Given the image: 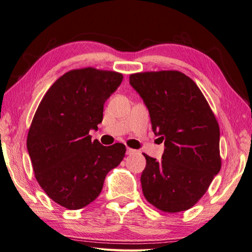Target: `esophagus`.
<instances>
[{"label":"esophagus","instance_id":"obj_1","mask_svg":"<svg viewBox=\"0 0 252 252\" xmlns=\"http://www.w3.org/2000/svg\"><path fill=\"white\" fill-rule=\"evenodd\" d=\"M135 152H136V150H134V149H131V148H127V149H126V154H127L128 156L134 155Z\"/></svg>","mask_w":252,"mask_h":252}]
</instances>
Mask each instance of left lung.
<instances>
[{"label":"left lung","mask_w":252,"mask_h":252,"mask_svg":"<svg viewBox=\"0 0 252 252\" xmlns=\"http://www.w3.org/2000/svg\"><path fill=\"white\" fill-rule=\"evenodd\" d=\"M129 84L143 98L152 130L165 145L161 161L144 154V196L165 212L191 208L220 169L215 114L196 84L180 71L134 73Z\"/></svg>","instance_id":"8db88e82"}]
</instances>
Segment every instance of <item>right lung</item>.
Segmentation results:
<instances>
[{
  "label": "right lung",
  "instance_id": "add662e5",
  "mask_svg": "<svg viewBox=\"0 0 252 252\" xmlns=\"http://www.w3.org/2000/svg\"><path fill=\"white\" fill-rule=\"evenodd\" d=\"M123 81L119 72L83 68L68 71L48 89L27 135L35 179L52 201L77 210L94 202L104 180L123 159L124 144L91 141L107 98Z\"/></svg>",
  "mask_w": 252,
  "mask_h": 252
}]
</instances>
